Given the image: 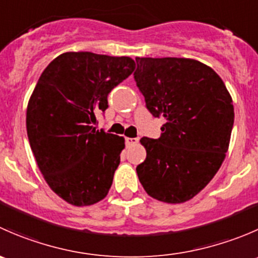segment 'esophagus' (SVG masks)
Here are the masks:
<instances>
[{
	"label": "esophagus",
	"instance_id": "obj_1",
	"mask_svg": "<svg viewBox=\"0 0 258 258\" xmlns=\"http://www.w3.org/2000/svg\"><path fill=\"white\" fill-rule=\"evenodd\" d=\"M126 145L127 146H132V145H136L139 142V139H131V137H126Z\"/></svg>",
	"mask_w": 258,
	"mask_h": 258
}]
</instances>
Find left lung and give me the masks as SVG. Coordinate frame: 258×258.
<instances>
[{"instance_id": "8db88e82", "label": "left lung", "mask_w": 258, "mask_h": 258, "mask_svg": "<svg viewBox=\"0 0 258 258\" xmlns=\"http://www.w3.org/2000/svg\"><path fill=\"white\" fill-rule=\"evenodd\" d=\"M136 63L146 107L165 119L158 139H141L147 156L137 176L151 197L182 204L207 186L225 160L232 98L221 77L196 59L136 57Z\"/></svg>"}]
</instances>
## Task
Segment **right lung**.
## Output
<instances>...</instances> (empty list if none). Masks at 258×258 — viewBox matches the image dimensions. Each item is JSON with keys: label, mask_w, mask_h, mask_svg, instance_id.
Instances as JSON below:
<instances>
[{"label": "right lung", "mask_w": 258, "mask_h": 258, "mask_svg": "<svg viewBox=\"0 0 258 258\" xmlns=\"http://www.w3.org/2000/svg\"><path fill=\"white\" fill-rule=\"evenodd\" d=\"M135 67L130 57L66 52L46 67L28 101L26 126L38 168L74 206L96 204L110 191L124 140L96 130V114Z\"/></svg>", "instance_id": "1"}]
</instances>
